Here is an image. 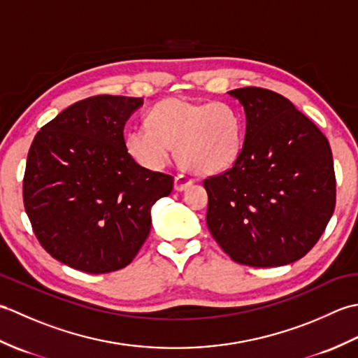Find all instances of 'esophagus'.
I'll list each match as a JSON object with an SVG mask.
<instances>
[{
  "mask_svg": "<svg viewBox=\"0 0 358 358\" xmlns=\"http://www.w3.org/2000/svg\"><path fill=\"white\" fill-rule=\"evenodd\" d=\"M192 183H194V180H192L191 177H187V175L180 173V175H177V177H175L173 187H175V191L181 192V191H186V189H187L189 186H191Z\"/></svg>",
  "mask_w": 358,
  "mask_h": 358,
  "instance_id": "esophagus-1",
  "label": "esophagus"
}]
</instances>
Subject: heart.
I'll list each match as a JSON object with an SVG mask.
<instances>
[{
    "label": "heart",
    "instance_id": "heart-1",
    "mask_svg": "<svg viewBox=\"0 0 358 358\" xmlns=\"http://www.w3.org/2000/svg\"><path fill=\"white\" fill-rule=\"evenodd\" d=\"M126 149L144 169L159 171L169 162L173 146L187 169L201 175L229 171L243 150V123L223 103H195L166 98L148 113V126L126 134Z\"/></svg>",
    "mask_w": 358,
    "mask_h": 358
}]
</instances>
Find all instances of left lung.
Wrapping results in <instances>:
<instances>
[{
	"label": "left lung",
	"mask_w": 358,
	"mask_h": 358,
	"mask_svg": "<svg viewBox=\"0 0 358 358\" xmlns=\"http://www.w3.org/2000/svg\"><path fill=\"white\" fill-rule=\"evenodd\" d=\"M227 94L245 109L246 135L238 162L203 181L208 227L240 264L294 263L314 248L336 208L329 143L280 94L262 87Z\"/></svg>",
	"instance_id": "obj_1"
}]
</instances>
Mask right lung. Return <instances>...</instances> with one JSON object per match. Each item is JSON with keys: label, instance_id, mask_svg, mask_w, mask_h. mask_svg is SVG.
I'll use <instances>...</instances> for the list:
<instances>
[{"label": "right lung", "instance_id": "add662e5", "mask_svg": "<svg viewBox=\"0 0 358 358\" xmlns=\"http://www.w3.org/2000/svg\"><path fill=\"white\" fill-rule=\"evenodd\" d=\"M143 98L96 95L64 109L30 146L22 199L38 241L87 273L118 271L150 232V209L173 178L135 163L124 124Z\"/></svg>", "mask_w": 358, "mask_h": 358}]
</instances>
